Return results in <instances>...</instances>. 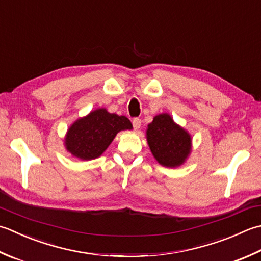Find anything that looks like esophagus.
<instances>
[{"mask_svg": "<svg viewBox=\"0 0 261 261\" xmlns=\"http://www.w3.org/2000/svg\"><path fill=\"white\" fill-rule=\"evenodd\" d=\"M132 125H134V129L135 130H139L140 126H141V120L140 119H134L132 120Z\"/></svg>", "mask_w": 261, "mask_h": 261, "instance_id": "obj_1", "label": "esophagus"}]
</instances>
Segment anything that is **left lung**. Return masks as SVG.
I'll return each mask as SVG.
<instances>
[{"mask_svg":"<svg viewBox=\"0 0 261 261\" xmlns=\"http://www.w3.org/2000/svg\"><path fill=\"white\" fill-rule=\"evenodd\" d=\"M147 141L151 154L161 165L177 167L191 151V136L167 113L156 115L148 124Z\"/></svg>","mask_w":261,"mask_h":261,"instance_id":"left-lung-1","label":"left lung"}]
</instances>
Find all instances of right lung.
Segmentation results:
<instances>
[{
	"instance_id": "1",
	"label": "right lung",
	"mask_w": 261,
	"mask_h": 261,
	"mask_svg": "<svg viewBox=\"0 0 261 261\" xmlns=\"http://www.w3.org/2000/svg\"><path fill=\"white\" fill-rule=\"evenodd\" d=\"M131 129L132 124L127 117L97 109L69 127L64 145L66 150L76 158L95 160L107 149L117 132Z\"/></svg>"
}]
</instances>
